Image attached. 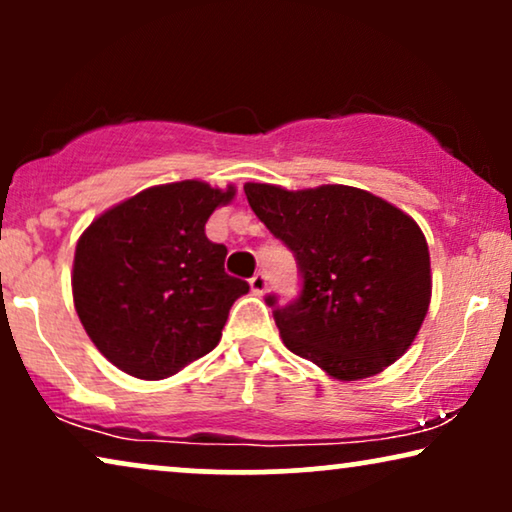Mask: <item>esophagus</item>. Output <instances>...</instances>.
Segmentation results:
<instances>
[{
    "instance_id": "34e87169",
    "label": "esophagus",
    "mask_w": 512,
    "mask_h": 512,
    "mask_svg": "<svg viewBox=\"0 0 512 512\" xmlns=\"http://www.w3.org/2000/svg\"><path fill=\"white\" fill-rule=\"evenodd\" d=\"M249 286H251V291L256 293V296H263V293L268 291V277H265L263 272H256V275L249 279Z\"/></svg>"
}]
</instances>
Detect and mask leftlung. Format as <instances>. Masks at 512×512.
<instances>
[{
    "mask_svg": "<svg viewBox=\"0 0 512 512\" xmlns=\"http://www.w3.org/2000/svg\"><path fill=\"white\" fill-rule=\"evenodd\" d=\"M244 193L303 275L293 303L265 298L284 345L342 382L401 359L431 303L429 244L417 221L342 184L286 191L249 181Z\"/></svg>",
    "mask_w": 512,
    "mask_h": 512,
    "instance_id": "8db88e82",
    "label": "left lung"
}]
</instances>
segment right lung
I'll use <instances>...</instances> for the list:
<instances>
[{
  "label": "right lung",
  "instance_id": "right-lung-1",
  "mask_svg": "<svg viewBox=\"0 0 512 512\" xmlns=\"http://www.w3.org/2000/svg\"><path fill=\"white\" fill-rule=\"evenodd\" d=\"M233 198L235 186L174 181L118 202L83 230L74 307L118 370L165 380L219 345L249 284L223 270L228 249L207 240L205 223Z\"/></svg>",
  "mask_w": 512,
  "mask_h": 512
}]
</instances>
